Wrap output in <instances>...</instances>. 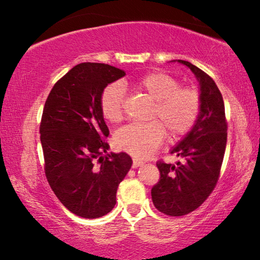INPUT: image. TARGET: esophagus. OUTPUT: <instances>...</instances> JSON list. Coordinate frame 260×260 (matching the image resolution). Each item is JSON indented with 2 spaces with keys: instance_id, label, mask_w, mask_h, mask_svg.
<instances>
[{
  "instance_id": "esophagus-1",
  "label": "esophagus",
  "mask_w": 260,
  "mask_h": 260,
  "mask_svg": "<svg viewBox=\"0 0 260 260\" xmlns=\"http://www.w3.org/2000/svg\"><path fill=\"white\" fill-rule=\"evenodd\" d=\"M142 165H143L142 161L138 160V158H133V166H132V167L138 168V167H140V166H142Z\"/></svg>"
}]
</instances>
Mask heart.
I'll return each instance as SVG.
<instances>
[{"label": "heart", "mask_w": 260, "mask_h": 260, "mask_svg": "<svg viewBox=\"0 0 260 260\" xmlns=\"http://www.w3.org/2000/svg\"><path fill=\"white\" fill-rule=\"evenodd\" d=\"M133 87L154 100L148 119L153 121L131 123L115 133V145L138 158L149 157L162 145L165 133L175 140L188 134L201 113V95L193 87L181 86L169 73H147L133 83ZM103 117L118 122L123 117L125 93L118 84L104 88L99 99Z\"/></svg>", "instance_id": "b5f03b06"}]
</instances>
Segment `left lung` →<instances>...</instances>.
Here are the masks:
<instances>
[{"label": "left lung", "mask_w": 260, "mask_h": 260, "mask_svg": "<svg viewBox=\"0 0 260 260\" xmlns=\"http://www.w3.org/2000/svg\"><path fill=\"white\" fill-rule=\"evenodd\" d=\"M177 61L190 69L199 80L202 104L195 126L170 152L183 157V164H156L160 180L152 188V200L155 208L168 216L196 210L214 190L228 135L223 96L214 79L187 60Z\"/></svg>", "instance_id": "8db88e82"}]
</instances>
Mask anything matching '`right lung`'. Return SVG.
I'll list each match as a JSON object with an SVG mask.
<instances>
[{
    "mask_svg": "<svg viewBox=\"0 0 260 260\" xmlns=\"http://www.w3.org/2000/svg\"><path fill=\"white\" fill-rule=\"evenodd\" d=\"M125 75L108 64L76 65L53 85L43 108L45 176L64 207L83 218L114 208L118 185L131 169L128 154L104 155L110 131L99 106L104 88Z\"/></svg>",
    "mask_w": 260,
    "mask_h": 260,
    "instance_id": "1",
    "label": "right lung"
}]
</instances>
